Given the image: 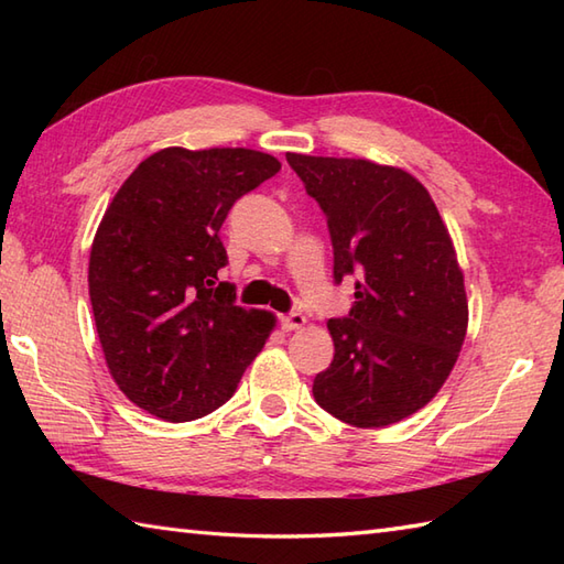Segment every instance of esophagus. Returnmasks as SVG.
<instances>
[{"mask_svg": "<svg viewBox=\"0 0 564 564\" xmlns=\"http://www.w3.org/2000/svg\"><path fill=\"white\" fill-rule=\"evenodd\" d=\"M305 322H307V317L303 315V313H289V315H283L281 317V327L285 329V332H295V329H303L305 327Z\"/></svg>", "mask_w": 564, "mask_h": 564, "instance_id": "1", "label": "esophagus"}]
</instances>
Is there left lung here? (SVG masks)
Instances as JSON below:
<instances>
[{
	"label": "left lung",
	"mask_w": 564,
	"mask_h": 564,
	"mask_svg": "<svg viewBox=\"0 0 564 564\" xmlns=\"http://www.w3.org/2000/svg\"><path fill=\"white\" fill-rule=\"evenodd\" d=\"M285 160L327 215L334 281L358 275L349 317L329 319L334 358L317 373L322 410L380 429L422 410L467 332L463 271L436 203L398 166L349 158Z\"/></svg>",
	"instance_id": "left-lung-1"
}]
</instances>
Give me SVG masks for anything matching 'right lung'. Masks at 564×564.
Masks as SVG:
<instances>
[{
  "label": "right lung",
  "instance_id": "1",
  "mask_svg": "<svg viewBox=\"0 0 564 564\" xmlns=\"http://www.w3.org/2000/svg\"><path fill=\"white\" fill-rule=\"evenodd\" d=\"M281 162L247 148H164L106 208L89 254V297L106 366L126 398L191 422L232 398L275 317L218 283L220 227Z\"/></svg>",
  "mask_w": 564,
  "mask_h": 564
}]
</instances>
